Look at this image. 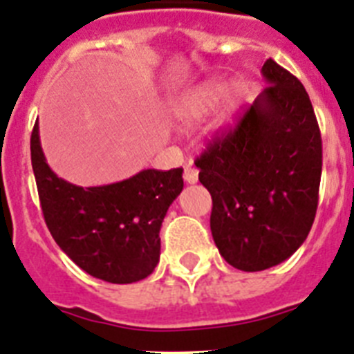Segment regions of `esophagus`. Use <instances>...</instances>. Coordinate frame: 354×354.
Segmentation results:
<instances>
[{"instance_id": "esophagus-1", "label": "esophagus", "mask_w": 354, "mask_h": 354, "mask_svg": "<svg viewBox=\"0 0 354 354\" xmlns=\"http://www.w3.org/2000/svg\"><path fill=\"white\" fill-rule=\"evenodd\" d=\"M184 180L188 184H195L198 180V171L197 168H193V166H186L184 168Z\"/></svg>"}]
</instances>
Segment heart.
<instances>
[{
    "label": "heart",
    "mask_w": 354,
    "mask_h": 354,
    "mask_svg": "<svg viewBox=\"0 0 354 354\" xmlns=\"http://www.w3.org/2000/svg\"><path fill=\"white\" fill-rule=\"evenodd\" d=\"M227 95L225 82H204L186 91L175 104V120L183 125H193L209 116Z\"/></svg>",
    "instance_id": "b5f03b06"
}]
</instances>
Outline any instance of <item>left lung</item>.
Wrapping results in <instances>:
<instances>
[{"label":"left lung","mask_w":354,"mask_h":354,"mask_svg":"<svg viewBox=\"0 0 354 354\" xmlns=\"http://www.w3.org/2000/svg\"><path fill=\"white\" fill-rule=\"evenodd\" d=\"M261 75V95L195 161L213 198L214 243L243 272L276 267L303 245L322 171L321 131L304 86L272 59Z\"/></svg>","instance_id":"8db88e82"}]
</instances>
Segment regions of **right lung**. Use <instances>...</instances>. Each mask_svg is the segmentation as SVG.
<instances>
[{
	"mask_svg": "<svg viewBox=\"0 0 354 354\" xmlns=\"http://www.w3.org/2000/svg\"><path fill=\"white\" fill-rule=\"evenodd\" d=\"M32 168L44 222L57 245L89 276L127 285L150 276L161 254V223L183 192V168L143 170L131 179L82 188L46 162L35 123Z\"/></svg>",
	"mask_w": 354,
	"mask_h": 354,
	"instance_id": "add662e5",
	"label": "right lung"
}]
</instances>
